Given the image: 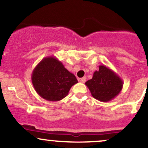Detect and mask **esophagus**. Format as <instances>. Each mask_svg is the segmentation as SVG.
I'll return each mask as SVG.
<instances>
[{"label": "esophagus", "mask_w": 148, "mask_h": 148, "mask_svg": "<svg viewBox=\"0 0 148 148\" xmlns=\"http://www.w3.org/2000/svg\"><path fill=\"white\" fill-rule=\"evenodd\" d=\"M80 81H81V83H85V82H86V77L81 78Z\"/></svg>", "instance_id": "34e87169"}]
</instances>
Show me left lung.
<instances>
[{
    "instance_id": "8db88e82",
    "label": "left lung",
    "mask_w": 148,
    "mask_h": 148,
    "mask_svg": "<svg viewBox=\"0 0 148 148\" xmlns=\"http://www.w3.org/2000/svg\"><path fill=\"white\" fill-rule=\"evenodd\" d=\"M92 96L100 101L106 102L114 99L123 89V81L112 69L105 65H99L91 79L86 84Z\"/></svg>"
}]
</instances>
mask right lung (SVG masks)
<instances>
[{
  "mask_svg": "<svg viewBox=\"0 0 148 148\" xmlns=\"http://www.w3.org/2000/svg\"><path fill=\"white\" fill-rule=\"evenodd\" d=\"M32 84L41 97L51 101H60L77 84L76 76L53 56L46 57L37 64L31 75Z\"/></svg>",
  "mask_w": 148,
  "mask_h": 148,
  "instance_id": "obj_1",
  "label": "right lung"
}]
</instances>
